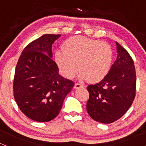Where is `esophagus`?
<instances>
[{
    "mask_svg": "<svg viewBox=\"0 0 146 146\" xmlns=\"http://www.w3.org/2000/svg\"><path fill=\"white\" fill-rule=\"evenodd\" d=\"M84 87L83 84H80V83H75V86H74V88L75 89H77V88H82Z\"/></svg>",
    "mask_w": 146,
    "mask_h": 146,
    "instance_id": "34e87169",
    "label": "esophagus"
}]
</instances>
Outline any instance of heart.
<instances>
[{
	"label": "heart",
	"mask_w": 146,
	"mask_h": 146,
	"mask_svg": "<svg viewBox=\"0 0 146 146\" xmlns=\"http://www.w3.org/2000/svg\"><path fill=\"white\" fill-rule=\"evenodd\" d=\"M60 72L72 79L80 71V78L98 82L106 76L111 67L113 51L109 44L82 36H73L62 44L55 56Z\"/></svg>",
	"instance_id": "heart-1"
}]
</instances>
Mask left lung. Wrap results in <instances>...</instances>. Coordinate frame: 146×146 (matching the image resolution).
<instances>
[{
  "instance_id": "1",
  "label": "left lung",
  "mask_w": 146,
  "mask_h": 146,
  "mask_svg": "<svg viewBox=\"0 0 146 146\" xmlns=\"http://www.w3.org/2000/svg\"><path fill=\"white\" fill-rule=\"evenodd\" d=\"M117 57L102 81L87 86L89 99L86 110L95 121L110 123L120 119L131 106L136 92L133 60L116 42Z\"/></svg>"
}]
</instances>
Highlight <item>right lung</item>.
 <instances>
[{
	"label": "right lung",
	"mask_w": 146,
	"mask_h": 146,
	"mask_svg": "<svg viewBox=\"0 0 146 146\" xmlns=\"http://www.w3.org/2000/svg\"><path fill=\"white\" fill-rule=\"evenodd\" d=\"M60 34H44L24 48L14 78V96L19 108L33 121L46 122L60 113L74 82L59 75L52 60V44Z\"/></svg>",
	"instance_id": "add662e5"
}]
</instances>
